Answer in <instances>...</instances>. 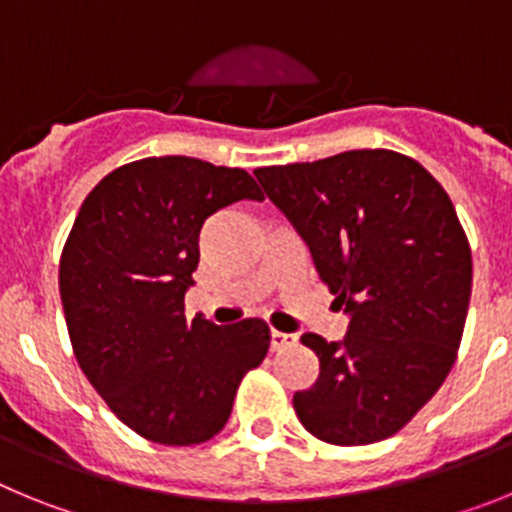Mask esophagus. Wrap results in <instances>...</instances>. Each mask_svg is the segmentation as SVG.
I'll use <instances>...</instances> for the list:
<instances>
[{"mask_svg":"<svg viewBox=\"0 0 512 512\" xmlns=\"http://www.w3.org/2000/svg\"><path fill=\"white\" fill-rule=\"evenodd\" d=\"M269 338H271V351H282V348H289L297 343L295 333H282V330H271Z\"/></svg>","mask_w":512,"mask_h":512,"instance_id":"esophagus-1","label":"esophagus"}]
</instances>
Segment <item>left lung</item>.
I'll return each mask as SVG.
<instances>
[{"instance_id": "8db88e82", "label": "left lung", "mask_w": 512, "mask_h": 512, "mask_svg": "<svg viewBox=\"0 0 512 512\" xmlns=\"http://www.w3.org/2000/svg\"><path fill=\"white\" fill-rule=\"evenodd\" d=\"M348 312L343 341L300 338L320 374L292 405L333 446L382 441L449 377L472 295V248L449 194L410 156L364 148L253 171Z\"/></svg>"}]
</instances>
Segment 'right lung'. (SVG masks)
I'll list each match as a JSON object with an SVG mask.
<instances>
[{
  "mask_svg": "<svg viewBox=\"0 0 512 512\" xmlns=\"http://www.w3.org/2000/svg\"><path fill=\"white\" fill-rule=\"evenodd\" d=\"M264 200L243 169L140 158L87 194L61 253L58 287L81 372L130 431L194 446L223 431L238 384L269 351L264 320H187L184 292L212 212Z\"/></svg>",
  "mask_w": 512,
  "mask_h": 512,
  "instance_id": "obj_1",
  "label": "right lung"
}]
</instances>
